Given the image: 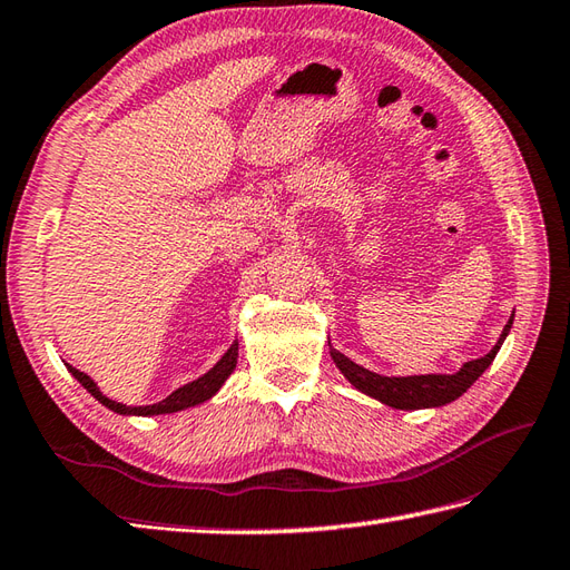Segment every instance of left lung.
<instances>
[{"instance_id":"8db88e82","label":"left lung","mask_w":570,"mask_h":570,"mask_svg":"<svg viewBox=\"0 0 570 570\" xmlns=\"http://www.w3.org/2000/svg\"><path fill=\"white\" fill-rule=\"evenodd\" d=\"M512 320H514V314L510 317V322L504 324L498 344L492 346L488 356L463 363L461 371L453 373V375L432 373V375L387 377V375H377L368 368H363V365H358V363H353L351 358H346L344 353H338L336 348H332V358L336 363V368L344 373V377L353 387H358L361 392H365V395H371L375 400H381L383 404H387V407H395V410L441 407V404H449L453 400H459L463 392L471 387L480 375L485 373L488 365L495 361L504 336L510 334Z\"/></svg>"}]
</instances>
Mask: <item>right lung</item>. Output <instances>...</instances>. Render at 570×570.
Masks as SVG:
<instances>
[{"label":"right lung","mask_w":570,"mask_h":570,"mask_svg":"<svg viewBox=\"0 0 570 570\" xmlns=\"http://www.w3.org/2000/svg\"><path fill=\"white\" fill-rule=\"evenodd\" d=\"M236 358H238V341H234V344L229 346V351L224 353V356L217 361V365H214L212 371H207L202 377H197V381L187 383L183 387H178L175 392H170V395L166 400H160L156 404H144V407H129V404H121V402H114L109 400L107 395H102L99 392L97 383L92 381L90 375H85L82 371L72 368V365H68V371L72 373V377H78L80 385L90 392V395L95 400H99L105 404V407H109L111 412L117 414H136V416H154V414H170V412H180V410H187V407H195V404L209 400L212 395H217V390L224 385L226 377H229L236 368Z\"/></svg>","instance_id":"add662e5"}]
</instances>
